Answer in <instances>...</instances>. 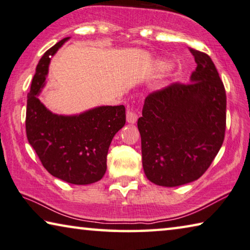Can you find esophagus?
<instances>
[{
	"instance_id": "obj_1",
	"label": "esophagus",
	"mask_w": 250,
	"mask_h": 250,
	"mask_svg": "<svg viewBox=\"0 0 250 250\" xmlns=\"http://www.w3.org/2000/svg\"><path fill=\"white\" fill-rule=\"evenodd\" d=\"M126 120L129 123V124H134L137 121V113L133 107L127 108V113H126Z\"/></svg>"
}]
</instances>
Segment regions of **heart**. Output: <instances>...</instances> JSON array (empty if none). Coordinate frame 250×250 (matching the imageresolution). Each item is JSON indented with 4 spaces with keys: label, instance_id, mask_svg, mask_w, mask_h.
I'll return each instance as SVG.
<instances>
[{
    "label": "heart",
    "instance_id": "1",
    "mask_svg": "<svg viewBox=\"0 0 250 250\" xmlns=\"http://www.w3.org/2000/svg\"><path fill=\"white\" fill-rule=\"evenodd\" d=\"M158 67L162 69V71H167L171 67V63L168 61H159L158 62Z\"/></svg>",
    "mask_w": 250,
    "mask_h": 250
}]
</instances>
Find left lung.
<instances>
[{
    "instance_id": "left-lung-1",
    "label": "left lung",
    "mask_w": 250,
    "mask_h": 250,
    "mask_svg": "<svg viewBox=\"0 0 250 250\" xmlns=\"http://www.w3.org/2000/svg\"><path fill=\"white\" fill-rule=\"evenodd\" d=\"M189 51L197 64L190 83H174L149 94L137 122L143 168L159 186H181L198 179L224 142V84L209 56Z\"/></svg>"
}]
</instances>
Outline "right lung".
I'll return each mask as SVG.
<instances>
[{"instance_id":"right-lung-1","label":"right lung","mask_w":250,"mask_h":250,"mask_svg":"<svg viewBox=\"0 0 250 250\" xmlns=\"http://www.w3.org/2000/svg\"><path fill=\"white\" fill-rule=\"evenodd\" d=\"M65 38L44 53L27 94L26 136L48 173L74 185H88L103 177L113 137L125 125L124 105L98 106L77 115L52 113L40 101L51 56Z\"/></svg>"}]
</instances>
